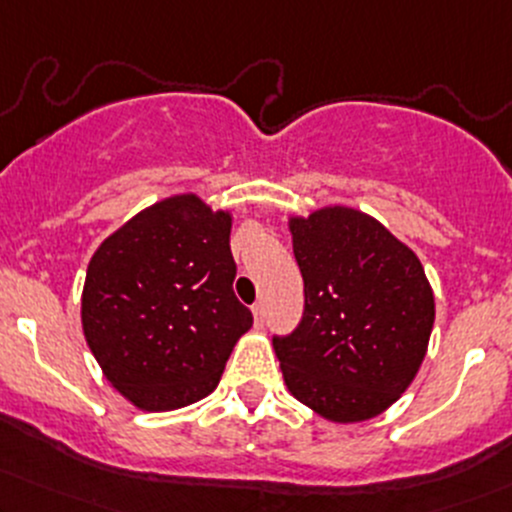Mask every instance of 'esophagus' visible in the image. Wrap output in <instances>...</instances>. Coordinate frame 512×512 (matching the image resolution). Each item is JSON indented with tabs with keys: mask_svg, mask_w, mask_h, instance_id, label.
Masks as SVG:
<instances>
[{
	"mask_svg": "<svg viewBox=\"0 0 512 512\" xmlns=\"http://www.w3.org/2000/svg\"><path fill=\"white\" fill-rule=\"evenodd\" d=\"M252 318H255V328H262V325H265V306H262V303H255V306H252Z\"/></svg>",
	"mask_w": 512,
	"mask_h": 512,
	"instance_id": "obj_1",
	"label": "esophagus"
}]
</instances>
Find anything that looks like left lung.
<instances>
[{
  "instance_id": "8db88e82",
  "label": "left lung",
  "mask_w": 512,
  "mask_h": 512,
  "mask_svg": "<svg viewBox=\"0 0 512 512\" xmlns=\"http://www.w3.org/2000/svg\"><path fill=\"white\" fill-rule=\"evenodd\" d=\"M303 318L274 338L284 384L330 423L381 415L411 386L435 323L418 255L369 213L323 206L289 216Z\"/></svg>"
}]
</instances>
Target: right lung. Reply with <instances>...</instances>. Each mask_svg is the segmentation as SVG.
Returning a JSON list of instances; mask_svg holds the SVG:
<instances>
[{
	"instance_id": "add662e5",
	"label": "right lung",
	"mask_w": 512,
	"mask_h": 512,
	"mask_svg": "<svg viewBox=\"0 0 512 512\" xmlns=\"http://www.w3.org/2000/svg\"><path fill=\"white\" fill-rule=\"evenodd\" d=\"M230 228V211L174 194L123 223L89 260L84 340L140 411H177L209 396L252 328L233 294Z\"/></svg>"
}]
</instances>
